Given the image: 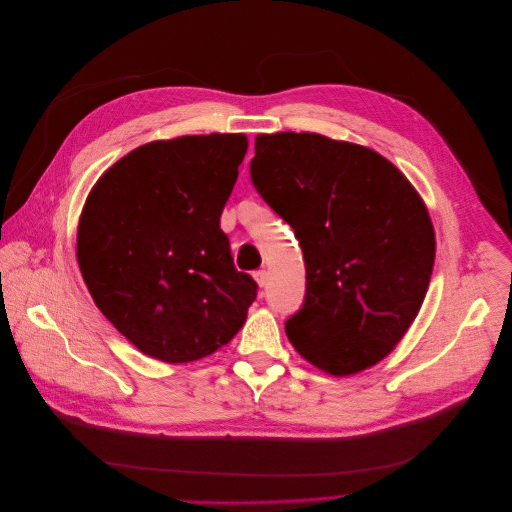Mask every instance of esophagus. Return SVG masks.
Here are the masks:
<instances>
[{"label": "esophagus", "mask_w": 512, "mask_h": 512, "mask_svg": "<svg viewBox=\"0 0 512 512\" xmlns=\"http://www.w3.org/2000/svg\"><path fill=\"white\" fill-rule=\"evenodd\" d=\"M266 279H269V277H266V271H256V273H254V281L258 283V287H264V285H266Z\"/></svg>", "instance_id": "esophagus-1"}]
</instances>
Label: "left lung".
I'll return each mask as SVG.
<instances>
[{
  "instance_id": "obj_1",
  "label": "left lung",
  "mask_w": 512,
  "mask_h": 512,
  "mask_svg": "<svg viewBox=\"0 0 512 512\" xmlns=\"http://www.w3.org/2000/svg\"><path fill=\"white\" fill-rule=\"evenodd\" d=\"M256 191L294 229L306 296L285 333L321 371L373 367L404 337L425 300L435 233L419 193L364 145L316 133L256 137Z\"/></svg>"
}]
</instances>
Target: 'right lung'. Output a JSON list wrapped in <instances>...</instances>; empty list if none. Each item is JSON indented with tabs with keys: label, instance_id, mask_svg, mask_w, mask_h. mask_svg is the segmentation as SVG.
Instances as JSON below:
<instances>
[{
	"label": "right lung",
	"instance_id": "1",
	"mask_svg": "<svg viewBox=\"0 0 512 512\" xmlns=\"http://www.w3.org/2000/svg\"><path fill=\"white\" fill-rule=\"evenodd\" d=\"M241 133L152 141L110 166L85 202L77 260L106 319L145 356L193 362L229 344L256 300L221 214Z\"/></svg>",
	"mask_w": 512,
	"mask_h": 512
}]
</instances>
